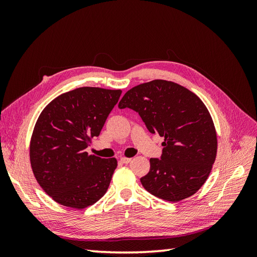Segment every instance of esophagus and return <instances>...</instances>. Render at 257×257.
<instances>
[{
	"label": "esophagus",
	"mask_w": 257,
	"mask_h": 257,
	"mask_svg": "<svg viewBox=\"0 0 257 257\" xmlns=\"http://www.w3.org/2000/svg\"><path fill=\"white\" fill-rule=\"evenodd\" d=\"M120 161L123 163V164H128V163L132 161V159H130V158H121Z\"/></svg>",
	"instance_id": "34e87169"
}]
</instances>
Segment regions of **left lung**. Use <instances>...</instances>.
<instances>
[{
    "label": "left lung",
    "mask_w": 257,
    "mask_h": 257,
    "mask_svg": "<svg viewBox=\"0 0 257 257\" xmlns=\"http://www.w3.org/2000/svg\"><path fill=\"white\" fill-rule=\"evenodd\" d=\"M119 108L136 111L150 133L164 137L161 159H150L144 188L168 201L192 196L206 182L216 157V133L207 107L182 85L152 80L128 90Z\"/></svg>",
    "instance_id": "left-lung-1"
}]
</instances>
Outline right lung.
<instances>
[{"instance_id": "add662e5", "label": "right lung", "mask_w": 257, "mask_h": 257, "mask_svg": "<svg viewBox=\"0 0 257 257\" xmlns=\"http://www.w3.org/2000/svg\"><path fill=\"white\" fill-rule=\"evenodd\" d=\"M121 90L82 87L54 98L40 114L31 138L30 160L42 189L75 209L93 205L110 184L116 160L89 155Z\"/></svg>"}]
</instances>
